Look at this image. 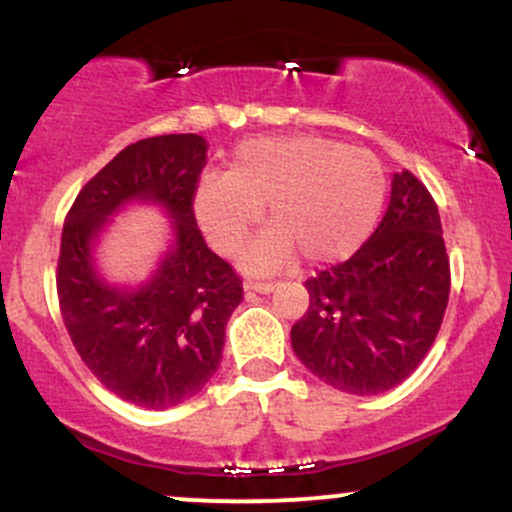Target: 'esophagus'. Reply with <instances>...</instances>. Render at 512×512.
Segmentation results:
<instances>
[{"label": "esophagus", "instance_id": "esophagus-1", "mask_svg": "<svg viewBox=\"0 0 512 512\" xmlns=\"http://www.w3.org/2000/svg\"><path fill=\"white\" fill-rule=\"evenodd\" d=\"M245 291L248 293H272L274 284H269V281H248V284H245Z\"/></svg>", "mask_w": 512, "mask_h": 512}]
</instances>
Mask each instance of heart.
<instances>
[{"mask_svg": "<svg viewBox=\"0 0 512 512\" xmlns=\"http://www.w3.org/2000/svg\"><path fill=\"white\" fill-rule=\"evenodd\" d=\"M387 199L383 163L327 137H257L238 144L228 173L207 170L192 190V214L223 257L243 248L267 211L269 228L243 255L250 272H272L303 255L337 262L366 243Z\"/></svg>", "mask_w": 512, "mask_h": 512, "instance_id": "1", "label": "heart"}]
</instances>
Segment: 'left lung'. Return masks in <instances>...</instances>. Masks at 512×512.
I'll use <instances>...</instances> for the list:
<instances>
[{"instance_id": "1", "label": "left lung", "mask_w": 512, "mask_h": 512, "mask_svg": "<svg viewBox=\"0 0 512 512\" xmlns=\"http://www.w3.org/2000/svg\"><path fill=\"white\" fill-rule=\"evenodd\" d=\"M310 305L291 346L310 373L356 397L380 395L424 361L450 296L438 207L409 170L392 178L390 207L349 260L305 281Z\"/></svg>"}]
</instances>
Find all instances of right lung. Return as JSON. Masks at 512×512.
<instances>
[{
    "label": "right lung",
    "instance_id": "obj_1",
    "mask_svg": "<svg viewBox=\"0 0 512 512\" xmlns=\"http://www.w3.org/2000/svg\"><path fill=\"white\" fill-rule=\"evenodd\" d=\"M207 146L199 134L129 144L86 182L62 228L57 296L69 337L110 392L142 409H170L209 383L228 317L243 301L238 274L207 248L192 214ZM132 203L169 216L171 245L149 280L120 287L100 274L95 248Z\"/></svg>",
    "mask_w": 512,
    "mask_h": 512
}]
</instances>
